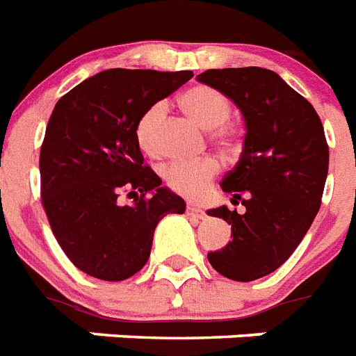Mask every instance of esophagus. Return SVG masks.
<instances>
[{"instance_id":"34e87169","label":"esophagus","mask_w":356,"mask_h":356,"mask_svg":"<svg viewBox=\"0 0 356 356\" xmlns=\"http://www.w3.org/2000/svg\"><path fill=\"white\" fill-rule=\"evenodd\" d=\"M186 213L189 217H195V218H206V213L202 211L200 207H195V206H187L186 207Z\"/></svg>"}]
</instances>
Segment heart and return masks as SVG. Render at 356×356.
Returning <instances> with one entry per match:
<instances>
[{"instance_id":"b5f03b06","label":"heart","mask_w":356,"mask_h":356,"mask_svg":"<svg viewBox=\"0 0 356 356\" xmlns=\"http://www.w3.org/2000/svg\"><path fill=\"white\" fill-rule=\"evenodd\" d=\"M180 104L189 118L209 130V139L217 145L224 154H237L243 147V127L229 121L232 102L220 90L206 84H198L180 95ZM167 106L165 102H152L141 112L136 123V141L141 152L150 158L160 156L158 130L165 118ZM220 172V163L215 156H204L198 160L170 161L161 169V176L167 189L184 198H200L207 191L217 175Z\"/></svg>"}]
</instances>
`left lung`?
Segmentation results:
<instances>
[{
	"mask_svg": "<svg viewBox=\"0 0 356 356\" xmlns=\"http://www.w3.org/2000/svg\"><path fill=\"white\" fill-rule=\"evenodd\" d=\"M198 81L232 99L246 121L241 160L222 180L233 204L207 215L232 224V243L207 254L218 274L254 281L277 270L303 241L322 206L329 145L316 110L263 67L207 70Z\"/></svg>",
	"mask_w": 356,
	"mask_h": 356,
	"instance_id": "left-lung-1",
	"label": "left lung"
}]
</instances>
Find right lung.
Wrapping results in <instances>:
<instances>
[{"instance_id": "add662e5", "label": "right lung", "mask_w": 356, "mask_h": 356, "mask_svg": "<svg viewBox=\"0 0 356 356\" xmlns=\"http://www.w3.org/2000/svg\"><path fill=\"white\" fill-rule=\"evenodd\" d=\"M193 71L106 70L53 108L40 147V198L71 263L102 281L132 277L149 261L154 229L186 202L143 163L136 123ZM150 191L155 195L148 196ZM136 195L124 207L118 196Z\"/></svg>"}]
</instances>
